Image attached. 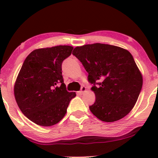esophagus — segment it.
I'll use <instances>...</instances> for the list:
<instances>
[{"label":"esophagus","instance_id":"34e87169","mask_svg":"<svg viewBox=\"0 0 158 158\" xmlns=\"http://www.w3.org/2000/svg\"><path fill=\"white\" fill-rule=\"evenodd\" d=\"M85 91H86V88H85V86H82L81 88V90L79 91V94H84V92H85Z\"/></svg>","mask_w":158,"mask_h":158}]
</instances>
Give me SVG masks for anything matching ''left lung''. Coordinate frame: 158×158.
Wrapping results in <instances>:
<instances>
[{"mask_svg": "<svg viewBox=\"0 0 158 158\" xmlns=\"http://www.w3.org/2000/svg\"><path fill=\"white\" fill-rule=\"evenodd\" d=\"M73 55L88 72L96 101L89 107L103 122L123 118L135 106L143 86V77L127 50L96 43L74 48Z\"/></svg>", "mask_w": 158, "mask_h": 158, "instance_id": "8db88e82", "label": "left lung"}]
</instances>
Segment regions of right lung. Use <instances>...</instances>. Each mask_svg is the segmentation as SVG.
Wrapping results in <instances>:
<instances>
[{
  "label": "right lung",
  "mask_w": 158,
  "mask_h": 158,
  "mask_svg": "<svg viewBox=\"0 0 158 158\" xmlns=\"http://www.w3.org/2000/svg\"><path fill=\"white\" fill-rule=\"evenodd\" d=\"M73 48L59 45L33 50L26 58L16 79L14 94L20 110L32 122L51 126L67 113L75 92H68L61 64Z\"/></svg>",
  "instance_id": "1"
}]
</instances>
